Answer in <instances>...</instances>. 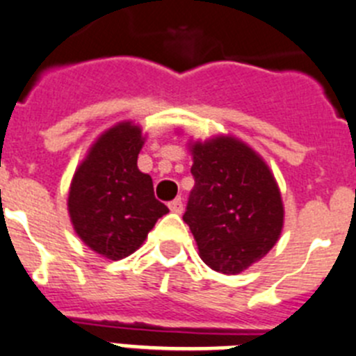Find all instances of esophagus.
<instances>
[{
  "instance_id": "esophagus-1",
  "label": "esophagus",
  "mask_w": 356,
  "mask_h": 356,
  "mask_svg": "<svg viewBox=\"0 0 356 356\" xmlns=\"http://www.w3.org/2000/svg\"><path fill=\"white\" fill-rule=\"evenodd\" d=\"M168 209H170L174 214H181V212H182V200H181V198H175V200H172L170 204H168Z\"/></svg>"
}]
</instances>
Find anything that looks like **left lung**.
Returning <instances> with one entry per match:
<instances>
[{"instance_id":"obj_1","label":"left lung","mask_w":356,"mask_h":356,"mask_svg":"<svg viewBox=\"0 0 356 356\" xmlns=\"http://www.w3.org/2000/svg\"><path fill=\"white\" fill-rule=\"evenodd\" d=\"M195 188L184 219L205 265L227 275L260 261L281 237L284 205L265 159L232 135L189 140Z\"/></svg>"}]
</instances>
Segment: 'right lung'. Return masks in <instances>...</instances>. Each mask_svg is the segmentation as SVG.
<instances>
[{
	"instance_id": "add662e5",
	"label": "right lung",
	"mask_w": 356,
	"mask_h": 356,
	"mask_svg": "<svg viewBox=\"0 0 356 356\" xmlns=\"http://www.w3.org/2000/svg\"><path fill=\"white\" fill-rule=\"evenodd\" d=\"M144 142L140 126L118 122L92 142L70 182L66 205L73 230L107 260L135 253L168 212L154 198L151 175L137 167Z\"/></svg>"
}]
</instances>
